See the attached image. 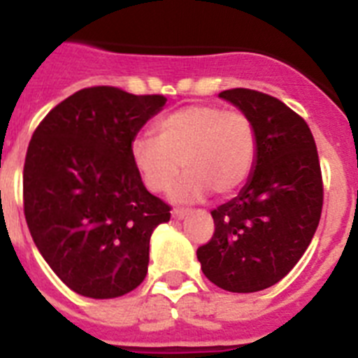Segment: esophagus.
<instances>
[{
	"mask_svg": "<svg viewBox=\"0 0 358 358\" xmlns=\"http://www.w3.org/2000/svg\"><path fill=\"white\" fill-rule=\"evenodd\" d=\"M188 213L189 210H185V208H176V210L172 211V217L177 218V220H181V218H185Z\"/></svg>",
	"mask_w": 358,
	"mask_h": 358,
	"instance_id": "obj_1",
	"label": "esophagus"
}]
</instances>
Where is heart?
<instances>
[{"instance_id": "heart-1", "label": "heart", "mask_w": 358, "mask_h": 358, "mask_svg": "<svg viewBox=\"0 0 358 358\" xmlns=\"http://www.w3.org/2000/svg\"><path fill=\"white\" fill-rule=\"evenodd\" d=\"M156 138L136 136L131 157L145 186L166 194L188 172L176 197L194 201L213 189L231 195L245 185L258 159V131L243 110L195 103L172 110L154 125Z\"/></svg>"}]
</instances>
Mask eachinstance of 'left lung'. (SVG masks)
<instances>
[{"label":"left lung","instance_id":"1","mask_svg":"<svg viewBox=\"0 0 358 358\" xmlns=\"http://www.w3.org/2000/svg\"><path fill=\"white\" fill-rule=\"evenodd\" d=\"M258 131L255 172L238 194L211 211L210 242L197 249L204 276L227 292H258L292 271L322 211V176L314 136L301 116L245 87L220 93Z\"/></svg>","mask_w":358,"mask_h":358}]
</instances>
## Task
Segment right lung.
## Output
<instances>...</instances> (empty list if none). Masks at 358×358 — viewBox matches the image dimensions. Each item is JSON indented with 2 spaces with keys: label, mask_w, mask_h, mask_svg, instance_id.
<instances>
[{
  "label": "right lung",
  "mask_w": 358,
  "mask_h": 358,
  "mask_svg": "<svg viewBox=\"0 0 358 358\" xmlns=\"http://www.w3.org/2000/svg\"><path fill=\"white\" fill-rule=\"evenodd\" d=\"M163 94L113 85L73 93L37 125L23 169L30 235L77 294L110 299L147 276L152 231L172 208L145 188L131 143L164 106Z\"/></svg>",
  "instance_id": "obj_1"
}]
</instances>
